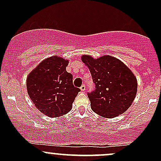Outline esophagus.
Returning a JSON list of instances; mask_svg holds the SVG:
<instances>
[{
    "mask_svg": "<svg viewBox=\"0 0 161 161\" xmlns=\"http://www.w3.org/2000/svg\"><path fill=\"white\" fill-rule=\"evenodd\" d=\"M80 90L82 91H85L86 90V85H85V84H83V85H82V86L80 87Z\"/></svg>",
    "mask_w": 161,
    "mask_h": 161,
    "instance_id": "1",
    "label": "esophagus"
}]
</instances>
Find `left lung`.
I'll return each instance as SVG.
<instances>
[{
    "mask_svg": "<svg viewBox=\"0 0 161 161\" xmlns=\"http://www.w3.org/2000/svg\"><path fill=\"white\" fill-rule=\"evenodd\" d=\"M95 90L88 92L91 108L103 118H112L129 109L137 92V79L122 61L110 55L94 59L82 55Z\"/></svg>",
    "mask_w": 161,
    "mask_h": 161,
    "instance_id": "8db88e82",
    "label": "left lung"
}]
</instances>
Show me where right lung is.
Segmentation results:
<instances>
[{
  "mask_svg": "<svg viewBox=\"0 0 161 161\" xmlns=\"http://www.w3.org/2000/svg\"><path fill=\"white\" fill-rule=\"evenodd\" d=\"M69 60L52 56L43 60L29 74L26 88L31 100L41 113L50 118L66 114L80 89L74 86L67 72Z\"/></svg>",
  "mask_w": 161,
  "mask_h": 161,
  "instance_id": "obj_1",
  "label": "right lung"
}]
</instances>
